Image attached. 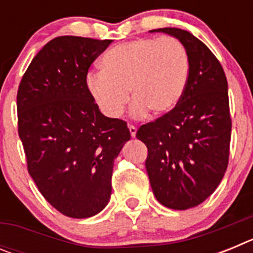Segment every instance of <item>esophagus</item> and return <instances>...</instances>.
Instances as JSON below:
<instances>
[{
    "label": "esophagus",
    "mask_w": 253,
    "mask_h": 253,
    "mask_svg": "<svg viewBox=\"0 0 253 253\" xmlns=\"http://www.w3.org/2000/svg\"><path fill=\"white\" fill-rule=\"evenodd\" d=\"M129 131H130L131 137H135V134H137V128H135L134 125H129Z\"/></svg>",
    "instance_id": "esophagus-1"
}]
</instances>
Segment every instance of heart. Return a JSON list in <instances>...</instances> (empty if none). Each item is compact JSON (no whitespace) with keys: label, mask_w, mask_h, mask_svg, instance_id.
<instances>
[{"label":"heart","mask_w":253,"mask_h":253,"mask_svg":"<svg viewBox=\"0 0 253 253\" xmlns=\"http://www.w3.org/2000/svg\"><path fill=\"white\" fill-rule=\"evenodd\" d=\"M101 71L86 77L88 95L99 110L115 119L133 99V114L171 113L189 81L190 64L184 44L173 37L143 38L120 44L102 55Z\"/></svg>","instance_id":"b5f03b06"}]
</instances>
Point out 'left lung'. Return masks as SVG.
Instances as JSON below:
<instances>
[{"label":"left lung","mask_w":253,"mask_h":253,"mask_svg":"<svg viewBox=\"0 0 253 253\" xmlns=\"http://www.w3.org/2000/svg\"><path fill=\"white\" fill-rule=\"evenodd\" d=\"M177 38L189 57L186 90L169 114L142 125L146 169L158 202L169 209L198 207L220 184L229 160L232 119L222 64L203 42L177 28L156 29Z\"/></svg>","instance_id":"1"}]
</instances>
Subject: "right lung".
<instances>
[{
  "instance_id": "1",
  "label": "right lung",
  "mask_w": 253,
  "mask_h": 253,
  "mask_svg": "<svg viewBox=\"0 0 253 253\" xmlns=\"http://www.w3.org/2000/svg\"><path fill=\"white\" fill-rule=\"evenodd\" d=\"M111 40L58 37L31 60L17 90V129L42 195L71 218L100 213L111 195L114 160L130 139L126 123L100 113L86 88Z\"/></svg>"
}]
</instances>
